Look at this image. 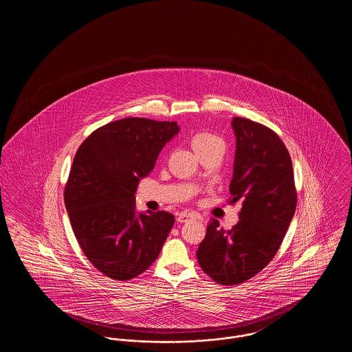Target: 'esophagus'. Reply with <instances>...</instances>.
I'll list each match as a JSON object with an SVG mask.
<instances>
[{"instance_id": "34e87169", "label": "esophagus", "mask_w": 352, "mask_h": 352, "mask_svg": "<svg viewBox=\"0 0 352 352\" xmlns=\"http://www.w3.org/2000/svg\"><path fill=\"white\" fill-rule=\"evenodd\" d=\"M191 218H198V217L194 215V214H190V212H181V214H178L177 220H178L179 223H184V221H187L188 219Z\"/></svg>"}]
</instances>
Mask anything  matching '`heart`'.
<instances>
[{"label":"heart","mask_w":352,"mask_h":352,"mask_svg":"<svg viewBox=\"0 0 352 352\" xmlns=\"http://www.w3.org/2000/svg\"><path fill=\"white\" fill-rule=\"evenodd\" d=\"M190 144H191L194 151L197 154H199L201 151H206L207 148L220 144V140L217 135L208 133V132H198V133L192 134V137L190 138Z\"/></svg>","instance_id":"b5f03b06"}]
</instances>
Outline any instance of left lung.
I'll return each mask as SVG.
<instances>
[{
	"label": "left lung",
	"mask_w": 352,
	"mask_h": 352,
	"mask_svg": "<svg viewBox=\"0 0 352 352\" xmlns=\"http://www.w3.org/2000/svg\"><path fill=\"white\" fill-rule=\"evenodd\" d=\"M236 137L231 201L241 203L231 230L217 219L207 227L197 258L220 285L244 283L265 268L278 251L296 212L293 165L281 138L248 118H234Z\"/></svg>",
	"instance_id": "obj_1"
}]
</instances>
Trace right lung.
Instances as JSON below:
<instances>
[{"label":"right lung","mask_w":352,"mask_h":352,"mask_svg":"<svg viewBox=\"0 0 352 352\" xmlns=\"http://www.w3.org/2000/svg\"><path fill=\"white\" fill-rule=\"evenodd\" d=\"M178 133L175 121L122 118L89 134L75 154L66 210L84 254L109 278L125 281L144 273L168 239L174 217L138 212L134 194Z\"/></svg>","instance_id":"right-lung-1"}]
</instances>
